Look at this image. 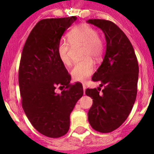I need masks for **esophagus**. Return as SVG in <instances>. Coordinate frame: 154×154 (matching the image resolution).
Wrapping results in <instances>:
<instances>
[{
	"label": "esophagus",
	"mask_w": 154,
	"mask_h": 154,
	"mask_svg": "<svg viewBox=\"0 0 154 154\" xmlns=\"http://www.w3.org/2000/svg\"><path fill=\"white\" fill-rule=\"evenodd\" d=\"M83 91H84V94H85V91H86V85L83 83Z\"/></svg>",
	"instance_id": "obj_1"
}]
</instances>
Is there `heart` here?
Returning a JSON list of instances; mask_svg holds the SVG:
<instances>
[{"mask_svg": "<svg viewBox=\"0 0 154 154\" xmlns=\"http://www.w3.org/2000/svg\"><path fill=\"white\" fill-rule=\"evenodd\" d=\"M68 41H61L57 46L59 59L65 66H71L73 48L82 45L83 60L76 63L71 70V76L75 81H84L93 74L94 65L93 60L100 61L104 52V42L95 28L87 24H80L69 31ZM70 44H69V43Z\"/></svg>", "mask_w": 154, "mask_h": 154, "instance_id": "obj_1", "label": "heart"}]
</instances>
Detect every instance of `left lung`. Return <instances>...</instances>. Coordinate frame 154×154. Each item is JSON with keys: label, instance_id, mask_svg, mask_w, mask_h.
<instances>
[{"label": "left lung", "instance_id": "obj_1", "mask_svg": "<svg viewBox=\"0 0 154 154\" xmlns=\"http://www.w3.org/2000/svg\"><path fill=\"white\" fill-rule=\"evenodd\" d=\"M87 22L101 29L106 42L104 58L91 78L100 82V87L86 90V95L93 99L88 122L96 131L110 133L125 122L133 108L137 94L139 64L131 42L115 23L103 19Z\"/></svg>", "mask_w": 154, "mask_h": 154}]
</instances>
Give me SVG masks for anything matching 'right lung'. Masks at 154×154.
Returning a JSON list of instances; mask_svg holds the SVG:
<instances>
[{"mask_svg":"<svg viewBox=\"0 0 154 154\" xmlns=\"http://www.w3.org/2000/svg\"><path fill=\"white\" fill-rule=\"evenodd\" d=\"M76 16L38 21L24 44L18 70L22 108L34 128L59 138L68 133L70 114L83 96L82 84H69L71 76L57 54L62 35ZM57 87L65 88L60 95Z\"/></svg>","mask_w":154,"mask_h":154,"instance_id":"add662e5","label":"right lung"}]
</instances>
